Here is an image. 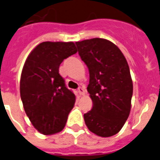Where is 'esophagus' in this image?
I'll list each match as a JSON object with an SVG mask.
<instances>
[{
    "label": "esophagus",
    "mask_w": 160,
    "mask_h": 160,
    "mask_svg": "<svg viewBox=\"0 0 160 160\" xmlns=\"http://www.w3.org/2000/svg\"><path fill=\"white\" fill-rule=\"evenodd\" d=\"M78 92L80 93V95H84L85 91H84V89L82 87H80V88H78Z\"/></svg>",
    "instance_id": "obj_1"
}]
</instances>
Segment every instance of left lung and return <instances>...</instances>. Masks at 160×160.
Listing matches in <instances>:
<instances>
[{
  "instance_id": "obj_1",
  "label": "left lung",
  "mask_w": 160,
  "mask_h": 160,
  "mask_svg": "<svg viewBox=\"0 0 160 160\" xmlns=\"http://www.w3.org/2000/svg\"><path fill=\"white\" fill-rule=\"evenodd\" d=\"M78 53L89 72L87 90L93 106L84 115L85 124L98 136L119 132L128 118L132 96L129 67L115 45L102 38L76 42Z\"/></svg>"
}]
</instances>
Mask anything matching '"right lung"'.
I'll list each match as a JSON object with an SVG mask.
<instances>
[{
    "instance_id": "add662e5",
    "label": "right lung",
    "mask_w": 160,
    "mask_h": 160,
    "mask_svg": "<svg viewBox=\"0 0 160 160\" xmlns=\"http://www.w3.org/2000/svg\"><path fill=\"white\" fill-rule=\"evenodd\" d=\"M77 52L73 42L41 43L31 52L22 68L20 96L32 125L45 135L63 129L76 96L59 74L64 59Z\"/></svg>"
}]
</instances>
